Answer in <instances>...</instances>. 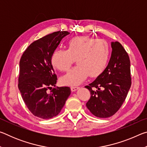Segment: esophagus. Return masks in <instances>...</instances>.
<instances>
[{
    "label": "esophagus",
    "mask_w": 147,
    "mask_h": 147,
    "mask_svg": "<svg viewBox=\"0 0 147 147\" xmlns=\"http://www.w3.org/2000/svg\"><path fill=\"white\" fill-rule=\"evenodd\" d=\"M78 89H79V87H77V86H72V87H71V89L72 91H75Z\"/></svg>",
    "instance_id": "obj_1"
}]
</instances>
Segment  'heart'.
<instances>
[{"label":"heart","instance_id":"1","mask_svg":"<svg viewBox=\"0 0 147 147\" xmlns=\"http://www.w3.org/2000/svg\"><path fill=\"white\" fill-rule=\"evenodd\" d=\"M111 48L108 42L89 36H76L67 44V49H57L51 56L54 67L67 71L76 59L77 65L61 78L62 83L75 86L88 78L100 76L108 66Z\"/></svg>","mask_w":147,"mask_h":147}]
</instances>
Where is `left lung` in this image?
Returning a JSON list of instances; mask_svg holds the SVG:
<instances>
[{
    "instance_id": "obj_1",
    "label": "left lung",
    "mask_w": 147,
    "mask_h": 147,
    "mask_svg": "<svg viewBox=\"0 0 147 147\" xmlns=\"http://www.w3.org/2000/svg\"><path fill=\"white\" fill-rule=\"evenodd\" d=\"M111 48V56L105 71L85 86L91 93L87 108L99 118L109 117L120 109L131 84L128 53L118 41L112 42ZM94 88L96 90H94Z\"/></svg>"
}]
</instances>
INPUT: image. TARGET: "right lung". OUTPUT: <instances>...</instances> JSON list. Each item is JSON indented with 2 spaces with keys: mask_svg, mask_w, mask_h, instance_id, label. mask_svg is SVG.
<instances>
[{
  "mask_svg": "<svg viewBox=\"0 0 147 147\" xmlns=\"http://www.w3.org/2000/svg\"><path fill=\"white\" fill-rule=\"evenodd\" d=\"M69 34L59 30L34 41L20 59L18 88L27 108L39 118L58 115L71 94L69 87L55 88L57 76L51 63L53 52Z\"/></svg>",
  "mask_w": 147,
  "mask_h": 147,
  "instance_id": "1",
  "label": "right lung"
}]
</instances>
